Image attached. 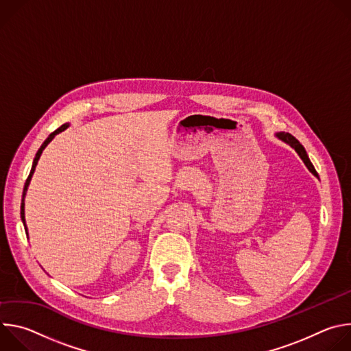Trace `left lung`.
Returning a JSON list of instances; mask_svg holds the SVG:
<instances>
[{"mask_svg": "<svg viewBox=\"0 0 351 351\" xmlns=\"http://www.w3.org/2000/svg\"><path fill=\"white\" fill-rule=\"evenodd\" d=\"M276 136H278L280 140H283V141H286L287 144H290V145L295 149L297 154L300 156V158H302V160L304 161V164H306V167L310 169V172H313L315 176H318V173H317L314 165L311 164V161H310V158H308V156H307V153H306L304 147H303L302 144H300V141H298L295 137H293L290 133H285V132H280V133H278Z\"/></svg>", "mask_w": 351, "mask_h": 351, "instance_id": "8db88e82", "label": "left lung"}]
</instances>
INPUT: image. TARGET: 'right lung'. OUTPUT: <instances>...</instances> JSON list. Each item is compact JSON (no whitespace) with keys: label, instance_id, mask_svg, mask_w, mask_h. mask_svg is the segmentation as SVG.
Masks as SVG:
<instances>
[{"label":"right lung","instance_id":"right-lung-1","mask_svg":"<svg viewBox=\"0 0 351 351\" xmlns=\"http://www.w3.org/2000/svg\"><path fill=\"white\" fill-rule=\"evenodd\" d=\"M68 128V123H65V125H62V126H60L57 130H54L51 134H49L47 138H45V141L41 144V147L38 148V152H37V154H36V157H34V161H33V167H32V171H30V173H29V176H27V179H26V183H25V187H23V195H22V204H21V218H22V222H23V225H25V230L27 232V228H26V222H25V195H26V190H27V186H29V183H30V179H32V175L34 173V169H36V165H37V162H38V158H40V156H41V153H43V149L47 147V144L51 141L53 138H54V136L56 134H58L60 132H62V130H65Z\"/></svg>","mask_w":351,"mask_h":351}]
</instances>
